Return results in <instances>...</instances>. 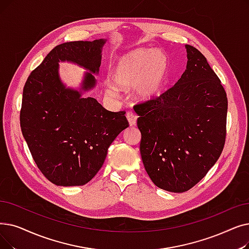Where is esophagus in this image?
Segmentation results:
<instances>
[{
  "label": "esophagus",
  "mask_w": 249,
  "mask_h": 249,
  "mask_svg": "<svg viewBox=\"0 0 249 249\" xmlns=\"http://www.w3.org/2000/svg\"><path fill=\"white\" fill-rule=\"evenodd\" d=\"M126 117H127V120H128L129 124H130V126H134V125H136L137 116H136L134 113H132V112H129V113H127Z\"/></svg>",
  "instance_id": "esophagus-1"
}]
</instances>
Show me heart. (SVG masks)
Here are the masks:
<instances>
[{"mask_svg":"<svg viewBox=\"0 0 249 249\" xmlns=\"http://www.w3.org/2000/svg\"><path fill=\"white\" fill-rule=\"evenodd\" d=\"M169 59L160 50H135L119 58L111 70V79L120 89L133 88L136 101L150 102L161 93L168 79ZM107 93L116 95L117 89L107 85Z\"/></svg>","mask_w":249,"mask_h":249,"instance_id":"heart-1","label":"heart"}]
</instances>
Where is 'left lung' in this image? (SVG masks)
<instances>
[{"instance_id": "obj_1", "label": "left lung", "mask_w": 249, "mask_h": 249, "mask_svg": "<svg viewBox=\"0 0 249 249\" xmlns=\"http://www.w3.org/2000/svg\"><path fill=\"white\" fill-rule=\"evenodd\" d=\"M185 48L181 78L157 99L134 106L144 169L155 185L170 192L197 184L226 139L228 100L221 80L197 49Z\"/></svg>"}]
</instances>
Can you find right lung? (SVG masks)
<instances>
[{"mask_svg":"<svg viewBox=\"0 0 249 249\" xmlns=\"http://www.w3.org/2000/svg\"><path fill=\"white\" fill-rule=\"evenodd\" d=\"M106 39L64 42L53 48L28 76L22 95L20 126L37 168L58 186H80L102 168L107 148L129 124L125 112H110L93 98L67 89L59 62L89 70L80 90L93 89Z\"/></svg>","mask_w":249,"mask_h":249,"instance_id":"right-lung-1","label":"right lung"}]
</instances>
